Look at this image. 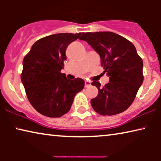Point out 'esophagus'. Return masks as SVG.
<instances>
[{"mask_svg": "<svg viewBox=\"0 0 161 161\" xmlns=\"http://www.w3.org/2000/svg\"><path fill=\"white\" fill-rule=\"evenodd\" d=\"M91 85V82L89 80H86L85 81V87H89Z\"/></svg>", "mask_w": 161, "mask_h": 161, "instance_id": "1", "label": "esophagus"}]
</instances>
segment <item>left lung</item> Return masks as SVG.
<instances>
[{
    "label": "left lung",
    "mask_w": 161,
    "mask_h": 161,
    "mask_svg": "<svg viewBox=\"0 0 161 161\" xmlns=\"http://www.w3.org/2000/svg\"><path fill=\"white\" fill-rule=\"evenodd\" d=\"M80 39L87 42L100 55L101 66L109 76V83L101 86L93 81L98 95L91 100L97 113L112 116L125 111L135 100L144 80L143 61L133 44L110 31L88 32Z\"/></svg>",
    "instance_id": "8db88e82"
}]
</instances>
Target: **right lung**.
I'll return each mask as SVG.
<instances>
[{
    "instance_id": "add662e5",
    "label": "right lung",
    "mask_w": 161,
    "mask_h": 161,
    "mask_svg": "<svg viewBox=\"0 0 161 161\" xmlns=\"http://www.w3.org/2000/svg\"><path fill=\"white\" fill-rule=\"evenodd\" d=\"M82 34L65 33L43 37L24 57L21 80L28 100L39 114L48 117L64 115L75 94L84 87L83 79L68 80L61 72L68 45Z\"/></svg>"
}]
</instances>
